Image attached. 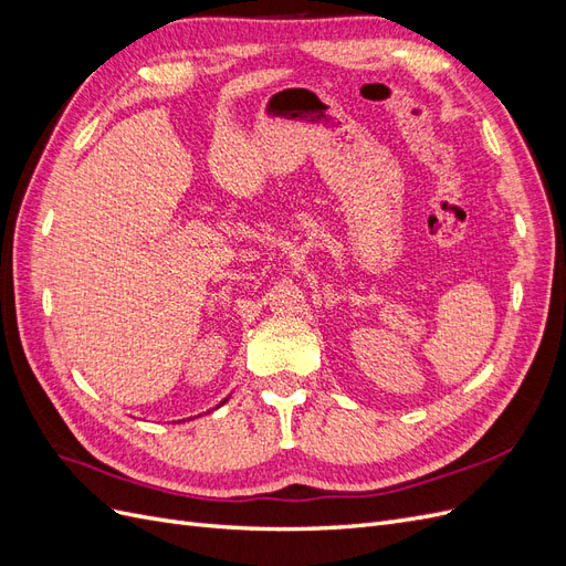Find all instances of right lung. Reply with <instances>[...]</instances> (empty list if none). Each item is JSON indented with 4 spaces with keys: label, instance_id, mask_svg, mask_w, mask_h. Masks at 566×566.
Segmentation results:
<instances>
[{
    "label": "right lung",
    "instance_id": "1",
    "mask_svg": "<svg viewBox=\"0 0 566 566\" xmlns=\"http://www.w3.org/2000/svg\"><path fill=\"white\" fill-rule=\"evenodd\" d=\"M221 403H227V399H224V401H221Z\"/></svg>",
    "mask_w": 566,
    "mask_h": 566
}]
</instances>
